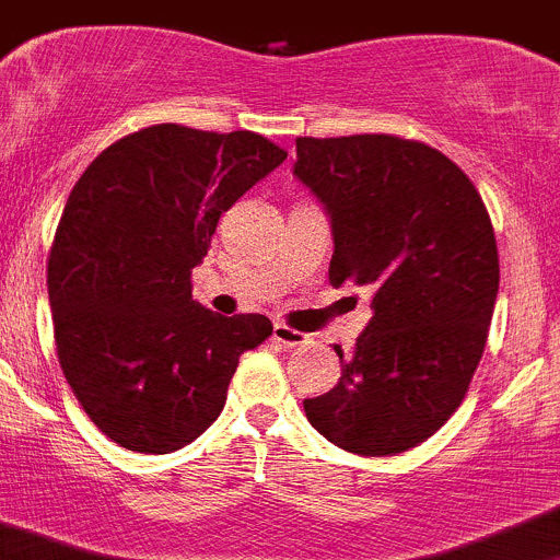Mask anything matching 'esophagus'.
Segmentation results:
<instances>
[{
  "label": "esophagus",
  "mask_w": 560,
  "mask_h": 560,
  "mask_svg": "<svg viewBox=\"0 0 560 560\" xmlns=\"http://www.w3.org/2000/svg\"><path fill=\"white\" fill-rule=\"evenodd\" d=\"M273 339L279 341V345H284L287 350H295V347L308 345V336L306 334H301V330L290 328V325H284V323H276L273 325Z\"/></svg>",
  "instance_id": "1"
}]
</instances>
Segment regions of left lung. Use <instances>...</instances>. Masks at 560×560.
<instances>
[{
    "label": "left lung",
    "instance_id": "obj_1",
    "mask_svg": "<svg viewBox=\"0 0 560 560\" xmlns=\"http://www.w3.org/2000/svg\"><path fill=\"white\" fill-rule=\"evenodd\" d=\"M295 177L334 226V287H369L372 319L341 377L303 399L314 430L361 457L424 443L463 405L495 312L498 246L470 177L388 133L295 139Z\"/></svg>",
    "mask_w": 560,
    "mask_h": 560
}]
</instances>
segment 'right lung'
Segmentation results:
<instances>
[{
  "instance_id": "add662e5",
  "label": "right lung",
  "mask_w": 560,
  "mask_h": 560,
  "mask_svg": "<svg viewBox=\"0 0 560 560\" xmlns=\"http://www.w3.org/2000/svg\"><path fill=\"white\" fill-rule=\"evenodd\" d=\"M287 159L252 130L164 122L122 136L70 191L48 254L59 366L117 446L170 454L226 401L246 350L273 325L221 317L191 298L224 210Z\"/></svg>"
}]
</instances>
